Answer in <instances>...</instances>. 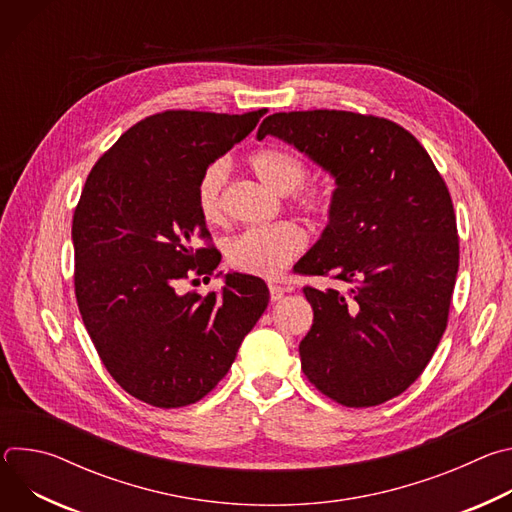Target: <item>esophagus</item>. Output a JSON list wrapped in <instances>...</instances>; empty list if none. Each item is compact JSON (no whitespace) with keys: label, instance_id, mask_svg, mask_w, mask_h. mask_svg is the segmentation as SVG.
I'll return each instance as SVG.
<instances>
[{"label":"esophagus","instance_id":"1","mask_svg":"<svg viewBox=\"0 0 512 512\" xmlns=\"http://www.w3.org/2000/svg\"><path fill=\"white\" fill-rule=\"evenodd\" d=\"M283 294H285V287H283V285H279V283H269V298H271V302L281 300Z\"/></svg>","mask_w":512,"mask_h":512}]
</instances>
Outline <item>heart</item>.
<instances>
[{"label":"heart","instance_id":"obj_1","mask_svg":"<svg viewBox=\"0 0 512 512\" xmlns=\"http://www.w3.org/2000/svg\"><path fill=\"white\" fill-rule=\"evenodd\" d=\"M253 174L279 194H289L291 204L312 221H328L334 212L332 192L320 184L306 182L310 176L308 162L281 145H263L247 156ZM227 164L210 162L198 176L194 186V202L202 221L216 225L225 216ZM306 247V235L296 223H275L253 227L225 245V257L237 271L261 277H275L294 263Z\"/></svg>","mask_w":512,"mask_h":512}]
</instances>
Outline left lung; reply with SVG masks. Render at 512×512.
<instances>
[{
  "instance_id": "8db88e82",
  "label": "left lung",
  "mask_w": 512,
  "mask_h": 512,
  "mask_svg": "<svg viewBox=\"0 0 512 512\" xmlns=\"http://www.w3.org/2000/svg\"><path fill=\"white\" fill-rule=\"evenodd\" d=\"M277 135L336 178L320 243L294 267L348 283V294L304 285L314 324L302 371L344 407H375L411 387L440 344L460 265L446 180L399 123L352 111L269 115Z\"/></svg>"
}]
</instances>
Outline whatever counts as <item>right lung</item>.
<instances>
[{
  "instance_id": "right-lung-1",
  "label": "right lung",
  "mask_w": 512,
  "mask_h": 512,
  "mask_svg": "<svg viewBox=\"0 0 512 512\" xmlns=\"http://www.w3.org/2000/svg\"><path fill=\"white\" fill-rule=\"evenodd\" d=\"M265 113L150 115L87 176L72 216L79 312L109 375L152 407L206 397L267 308L269 289L253 275L229 273L223 294L176 289L192 273L210 277L221 261L194 202L200 172Z\"/></svg>"
}]
</instances>
